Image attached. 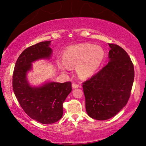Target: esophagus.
Here are the masks:
<instances>
[{
	"instance_id": "esophagus-1",
	"label": "esophagus",
	"mask_w": 146,
	"mask_h": 146,
	"mask_svg": "<svg viewBox=\"0 0 146 146\" xmlns=\"http://www.w3.org/2000/svg\"><path fill=\"white\" fill-rule=\"evenodd\" d=\"M72 88L73 89H75V88H78V84H76L75 83H73L72 84Z\"/></svg>"
}]
</instances>
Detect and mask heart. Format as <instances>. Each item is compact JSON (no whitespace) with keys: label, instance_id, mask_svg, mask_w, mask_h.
Instances as JSON below:
<instances>
[{"label":"heart","instance_id":"heart-1","mask_svg":"<svg viewBox=\"0 0 146 146\" xmlns=\"http://www.w3.org/2000/svg\"><path fill=\"white\" fill-rule=\"evenodd\" d=\"M105 51L100 46L90 44L71 46L64 51L63 60H58L61 70L76 66V73L81 78L92 76L98 70L105 59Z\"/></svg>","mask_w":146,"mask_h":146}]
</instances>
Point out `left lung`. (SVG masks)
<instances>
[{
  "label": "left lung",
  "instance_id": "8db88e82",
  "mask_svg": "<svg viewBox=\"0 0 146 146\" xmlns=\"http://www.w3.org/2000/svg\"><path fill=\"white\" fill-rule=\"evenodd\" d=\"M109 62L83 83L86 110L93 119L108 120L126 105L134 82V66L124 49L109 44Z\"/></svg>",
  "mask_w": 146,
  "mask_h": 146
}]
</instances>
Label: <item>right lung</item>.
Here are the masks:
<instances>
[{"label": "right lung", "mask_w": 146, "mask_h": 146, "mask_svg": "<svg viewBox=\"0 0 146 146\" xmlns=\"http://www.w3.org/2000/svg\"><path fill=\"white\" fill-rule=\"evenodd\" d=\"M51 42H41L26 48L17 59L13 75V92L20 105L29 117L44 124L60 119L63 103L72 90L70 82L47 81L38 86L29 82L27 75L33 69L32 63L51 58Z\"/></svg>", "instance_id": "add662e5"}]
</instances>
